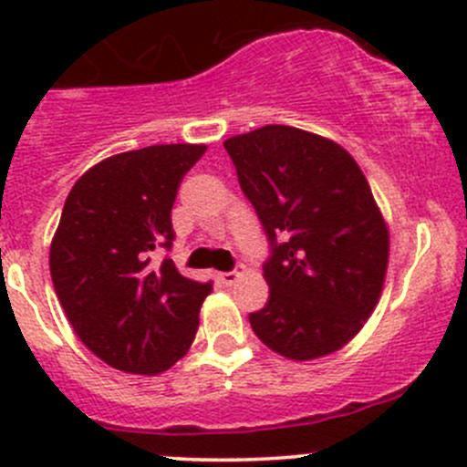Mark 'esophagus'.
Segmentation results:
<instances>
[{
    "label": "esophagus",
    "instance_id": "1",
    "mask_svg": "<svg viewBox=\"0 0 467 467\" xmlns=\"http://www.w3.org/2000/svg\"><path fill=\"white\" fill-rule=\"evenodd\" d=\"M219 280L223 282L225 286H233L234 282L239 280V273H237V271H225V273H219Z\"/></svg>",
    "mask_w": 467,
    "mask_h": 467
}]
</instances>
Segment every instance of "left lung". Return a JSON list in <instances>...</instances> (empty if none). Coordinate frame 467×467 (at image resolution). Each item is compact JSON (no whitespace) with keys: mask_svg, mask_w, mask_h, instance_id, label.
Instances as JSON below:
<instances>
[{"mask_svg":"<svg viewBox=\"0 0 467 467\" xmlns=\"http://www.w3.org/2000/svg\"><path fill=\"white\" fill-rule=\"evenodd\" d=\"M223 146L273 244L253 332L294 361L341 350L378 307L389 268V225L364 171L341 144L294 126Z\"/></svg>","mask_w":467,"mask_h":467,"instance_id":"obj_1","label":"left lung"}]
</instances>
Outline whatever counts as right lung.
I'll return each mask as SVG.
<instances>
[{
  "mask_svg": "<svg viewBox=\"0 0 467 467\" xmlns=\"http://www.w3.org/2000/svg\"><path fill=\"white\" fill-rule=\"evenodd\" d=\"M205 144H155L110 155L69 192L49 248L56 296L74 332L108 366L160 375L187 355L212 282L171 260V207Z\"/></svg>",
  "mask_w": 467,
  "mask_h": 467,
  "instance_id": "add662e5",
  "label": "right lung"
}]
</instances>
